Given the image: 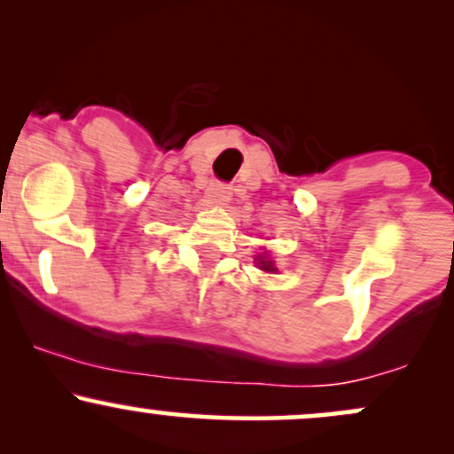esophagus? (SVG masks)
Here are the masks:
<instances>
[{
    "instance_id": "34e87169",
    "label": "esophagus",
    "mask_w": 454,
    "mask_h": 454,
    "mask_svg": "<svg viewBox=\"0 0 454 454\" xmlns=\"http://www.w3.org/2000/svg\"><path fill=\"white\" fill-rule=\"evenodd\" d=\"M209 198L213 202H217V205H228L232 198V187L226 184H211Z\"/></svg>"
}]
</instances>
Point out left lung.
I'll list each match as a JSON object with an SVG mask.
<instances>
[{
	"instance_id": "left-lung-1",
	"label": "left lung",
	"mask_w": 454,
	"mask_h": 454,
	"mask_svg": "<svg viewBox=\"0 0 454 454\" xmlns=\"http://www.w3.org/2000/svg\"><path fill=\"white\" fill-rule=\"evenodd\" d=\"M256 260H258V269L267 270V273H275V270H278V267L273 264V260L269 258V254H260V256H256Z\"/></svg>"
}]
</instances>
